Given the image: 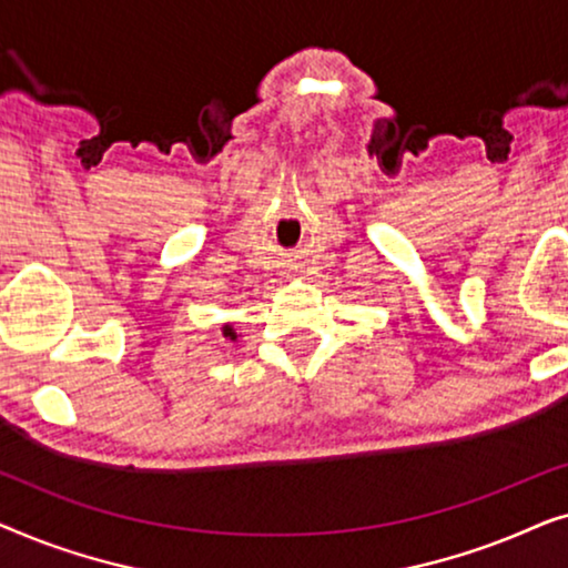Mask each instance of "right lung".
<instances>
[{
  "mask_svg": "<svg viewBox=\"0 0 568 568\" xmlns=\"http://www.w3.org/2000/svg\"><path fill=\"white\" fill-rule=\"evenodd\" d=\"M227 336H232V338H235V333H230V328H227Z\"/></svg>",
  "mask_w": 568,
  "mask_h": 568,
  "instance_id": "obj_1",
  "label": "right lung"
}]
</instances>
